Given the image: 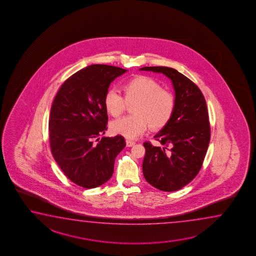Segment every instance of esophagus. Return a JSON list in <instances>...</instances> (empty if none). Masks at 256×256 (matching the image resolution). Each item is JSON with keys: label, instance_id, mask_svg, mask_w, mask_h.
I'll return each mask as SVG.
<instances>
[{"label": "esophagus", "instance_id": "1", "mask_svg": "<svg viewBox=\"0 0 256 256\" xmlns=\"http://www.w3.org/2000/svg\"><path fill=\"white\" fill-rule=\"evenodd\" d=\"M136 144V142L134 140H126V146L127 147H132Z\"/></svg>", "mask_w": 256, "mask_h": 256}]
</instances>
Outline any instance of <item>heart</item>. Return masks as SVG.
<instances>
[{
  "mask_svg": "<svg viewBox=\"0 0 256 256\" xmlns=\"http://www.w3.org/2000/svg\"><path fill=\"white\" fill-rule=\"evenodd\" d=\"M122 89L124 99L116 90L106 92L104 98L106 110L117 117L126 110V102H136L132 108L134 116L114 120L110 124L114 134L134 140L146 132L150 124L154 129H160L168 124L174 110V98L156 80L148 76H136L126 82Z\"/></svg>",
  "mask_w": 256,
  "mask_h": 256,
  "instance_id": "obj_1",
  "label": "heart"
}]
</instances>
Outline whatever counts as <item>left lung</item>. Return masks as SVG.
Here are the masks:
<instances>
[{
  "instance_id": "left-lung-1",
  "label": "left lung",
  "mask_w": 256,
  "mask_h": 256,
  "mask_svg": "<svg viewBox=\"0 0 256 256\" xmlns=\"http://www.w3.org/2000/svg\"><path fill=\"white\" fill-rule=\"evenodd\" d=\"M140 70L162 74L174 90V110L154 138L162 146L144 142L142 172L150 186L164 192L180 190L199 172L210 142V124L204 97L190 79L170 67L152 66Z\"/></svg>"
}]
</instances>
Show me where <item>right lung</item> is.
Masks as SVG:
<instances>
[{
  "label": "right lung",
  "instance_id": "right-lung-1",
  "mask_svg": "<svg viewBox=\"0 0 256 256\" xmlns=\"http://www.w3.org/2000/svg\"><path fill=\"white\" fill-rule=\"evenodd\" d=\"M127 70L87 66L60 86L50 109V146L54 160L72 182L86 189L100 186L114 174L116 156L126 147L122 136L102 137L108 122L104 98L110 82Z\"/></svg>",
  "mask_w": 256,
  "mask_h": 256
}]
</instances>
